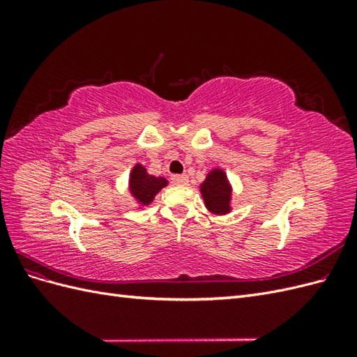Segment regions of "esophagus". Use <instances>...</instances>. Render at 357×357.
Instances as JSON below:
<instances>
[{"label": "esophagus", "mask_w": 357, "mask_h": 357, "mask_svg": "<svg viewBox=\"0 0 357 357\" xmlns=\"http://www.w3.org/2000/svg\"><path fill=\"white\" fill-rule=\"evenodd\" d=\"M171 181H172V185H176V186H186L189 183V177L188 176H172Z\"/></svg>", "instance_id": "1"}]
</instances>
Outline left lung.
I'll use <instances>...</instances> for the list:
<instances>
[{
    "mask_svg": "<svg viewBox=\"0 0 357 357\" xmlns=\"http://www.w3.org/2000/svg\"><path fill=\"white\" fill-rule=\"evenodd\" d=\"M205 208L210 213L223 215L232 211V185L220 167H214L199 185Z\"/></svg>",
    "mask_w": 357,
    "mask_h": 357,
    "instance_id": "1",
    "label": "left lung"
}]
</instances>
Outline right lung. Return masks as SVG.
Segmentation results:
<instances>
[{"mask_svg": "<svg viewBox=\"0 0 357 357\" xmlns=\"http://www.w3.org/2000/svg\"><path fill=\"white\" fill-rule=\"evenodd\" d=\"M168 186V180L165 177H156L147 172V168L137 162L129 172L128 190L137 202L138 207H147L152 204L158 193Z\"/></svg>", "mask_w": 357, "mask_h": 357, "instance_id": "obj_1", "label": "right lung"}]
</instances>
